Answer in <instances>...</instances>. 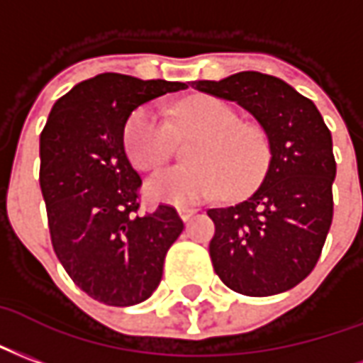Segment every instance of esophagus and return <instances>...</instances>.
<instances>
[{
	"instance_id": "obj_1",
	"label": "esophagus",
	"mask_w": 363,
	"mask_h": 363,
	"mask_svg": "<svg viewBox=\"0 0 363 363\" xmlns=\"http://www.w3.org/2000/svg\"><path fill=\"white\" fill-rule=\"evenodd\" d=\"M197 213V208H187V207H179L178 208V214H179V218L184 222H187L189 218H191L193 214Z\"/></svg>"
}]
</instances>
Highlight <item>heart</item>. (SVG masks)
<instances>
[{"mask_svg":"<svg viewBox=\"0 0 363 363\" xmlns=\"http://www.w3.org/2000/svg\"><path fill=\"white\" fill-rule=\"evenodd\" d=\"M178 133L197 137L187 152V166H176L147 184L150 199L191 205L211 199L224 189L240 197L261 184L271 166L269 135L261 125L240 120V113L224 100L195 96L168 116L158 106H143L125 129L129 158L139 170L156 172L176 150Z\"/></svg>","mask_w":363,"mask_h":363,"instance_id":"b5f03b06","label":"heart"}]
</instances>
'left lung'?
Returning <instances> with one entry per match:
<instances>
[{
    "mask_svg": "<svg viewBox=\"0 0 363 363\" xmlns=\"http://www.w3.org/2000/svg\"><path fill=\"white\" fill-rule=\"evenodd\" d=\"M193 89L234 100L271 141V166L255 193L234 207L208 208V251L220 280L238 294L286 292L313 271L333 222L337 162L321 113L277 77L242 71Z\"/></svg>",
    "mask_w": 363,
    "mask_h": 363,
    "instance_id": "1",
    "label": "left lung"
}]
</instances>
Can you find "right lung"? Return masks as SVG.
Returning <instances> with one entry per match:
<instances>
[{
	"mask_svg": "<svg viewBox=\"0 0 363 363\" xmlns=\"http://www.w3.org/2000/svg\"><path fill=\"white\" fill-rule=\"evenodd\" d=\"M184 89L102 73L60 98L42 129L40 189L55 255L77 286L106 306L147 300L184 230L170 205L139 214L143 182L123 147L139 106Z\"/></svg>",
	"mask_w": 363,
	"mask_h": 363,
	"instance_id": "add662e5",
	"label": "right lung"
}]
</instances>
